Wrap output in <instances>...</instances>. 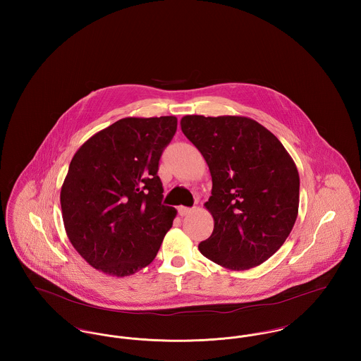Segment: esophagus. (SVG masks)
<instances>
[{
    "label": "esophagus",
    "instance_id": "1",
    "mask_svg": "<svg viewBox=\"0 0 361 361\" xmlns=\"http://www.w3.org/2000/svg\"><path fill=\"white\" fill-rule=\"evenodd\" d=\"M178 211H179V215H180V216H186V215L192 214L195 209H193V208H189V207L180 206L178 208Z\"/></svg>",
    "mask_w": 361,
    "mask_h": 361
}]
</instances>
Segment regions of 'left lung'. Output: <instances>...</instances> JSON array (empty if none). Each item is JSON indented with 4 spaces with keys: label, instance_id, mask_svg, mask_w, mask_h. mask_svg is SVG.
<instances>
[{
    "label": "left lung",
    "instance_id": "obj_1",
    "mask_svg": "<svg viewBox=\"0 0 361 361\" xmlns=\"http://www.w3.org/2000/svg\"><path fill=\"white\" fill-rule=\"evenodd\" d=\"M180 129L204 157L212 179L204 207L214 231L199 245L200 253L232 271L262 264L298 218L295 161L275 135L247 116L185 115Z\"/></svg>",
    "mask_w": 361,
    "mask_h": 361
}]
</instances>
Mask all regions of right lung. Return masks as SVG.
<instances>
[{
  "mask_svg": "<svg viewBox=\"0 0 361 361\" xmlns=\"http://www.w3.org/2000/svg\"><path fill=\"white\" fill-rule=\"evenodd\" d=\"M176 116H128L75 153L61 188L66 235L93 268L128 276L154 259L176 209L161 203L158 161Z\"/></svg>",
  "mask_w": 361,
  "mask_h": 361,
  "instance_id": "1",
  "label": "right lung"
}]
</instances>
